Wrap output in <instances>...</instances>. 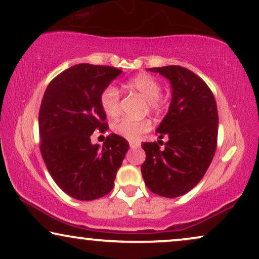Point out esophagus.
Here are the masks:
<instances>
[{"label": "esophagus", "mask_w": 259, "mask_h": 259, "mask_svg": "<svg viewBox=\"0 0 259 259\" xmlns=\"http://www.w3.org/2000/svg\"><path fill=\"white\" fill-rule=\"evenodd\" d=\"M129 146L130 148H139V147L141 146V143L139 142V141H129Z\"/></svg>", "instance_id": "esophagus-1"}]
</instances>
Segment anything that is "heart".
<instances>
[{
    "instance_id": "heart-1",
    "label": "heart",
    "mask_w": 259,
    "mask_h": 259,
    "mask_svg": "<svg viewBox=\"0 0 259 259\" xmlns=\"http://www.w3.org/2000/svg\"><path fill=\"white\" fill-rule=\"evenodd\" d=\"M127 91L136 92L146 98L147 106L150 112L159 114L163 112L167 105V100L162 96L161 84L152 75L141 73L134 76L125 82ZM100 105L106 116H118L120 109V93L114 86H107L100 94ZM150 129V122L148 119H130L123 118L113 125V132L117 135L125 137L129 140H135L143 133Z\"/></svg>"
}]
</instances>
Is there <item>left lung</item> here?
Listing matches in <instances>:
<instances>
[{
  "instance_id": "1",
  "label": "left lung",
  "mask_w": 259,
  "mask_h": 259,
  "mask_svg": "<svg viewBox=\"0 0 259 259\" xmlns=\"http://www.w3.org/2000/svg\"><path fill=\"white\" fill-rule=\"evenodd\" d=\"M167 77L172 100L156 133L162 141L143 142L146 160L141 166L145 184L154 194L175 198L194 189L205 175L218 145L217 101L198 75L179 65L150 68Z\"/></svg>"
}]
</instances>
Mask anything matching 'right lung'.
Returning <instances> with one entry per match:
<instances>
[{"mask_svg":"<svg viewBox=\"0 0 259 259\" xmlns=\"http://www.w3.org/2000/svg\"><path fill=\"white\" fill-rule=\"evenodd\" d=\"M122 70L81 63L49 83L39 110L40 153L49 173L67 195L93 201L109 194L129 143L110 134L103 147L92 145L94 132L109 125L100 94Z\"/></svg>","mask_w":259,"mask_h":259,"instance_id":"obj_1","label":"right lung"}]
</instances>
